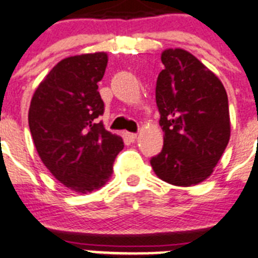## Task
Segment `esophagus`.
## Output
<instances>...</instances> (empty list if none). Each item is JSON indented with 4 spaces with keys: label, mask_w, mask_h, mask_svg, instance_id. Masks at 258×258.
Segmentation results:
<instances>
[{
    "label": "esophagus",
    "mask_w": 258,
    "mask_h": 258,
    "mask_svg": "<svg viewBox=\"0 0 258 258\" xmlns=\"http://www.w3.org/2000/svg\"><path fill=\"white\" fill-rule=\"evenodd\" d=\"M126 139L131 143H134L136 139H138V134H132V132H126Z\"/></svg>",
    "instance_id": "esophagus-1"
}]
</instances>
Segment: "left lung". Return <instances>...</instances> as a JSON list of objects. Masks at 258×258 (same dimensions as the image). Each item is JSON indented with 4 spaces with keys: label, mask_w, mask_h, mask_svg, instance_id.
<instances>
[{
    "label": "left lung",
    "mask_w": 258,
    "mask_h": 258,
    "mask_svg": "<svg viewBox=\"0 0 258 258\" xmlns=\"http://www.w3.org/2000/svg\"><path fill=\"white\" fill-rule=\"evenodd\" d=\"M155 100L163 149L150 159L155 175L176 186L201 184L212 175L230 140V115L219 77L184 48H166Z\"/></svg>",
    "instance_id": "obj_1"
}]
</instances>
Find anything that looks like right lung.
<instances>
[{
	"label": "right lung",
	"mask_w": 258,
	"mask_h": 258,
	"mask_svg": "<svg viewBox=\"0 0 258 258\" xmlns=\"http://www.w3.org/2000/svg\"><path fill=\"white\" fill-rule=\"evenodd\" d=\"M106 66V52L62 59L38 85L28 113L42 163L60 184L80 194L108 182L124 146L120 136L95 123L104 113L97 83Z\"/></svg>",
	"instance_id": "obj_1"
}]
</instances>
